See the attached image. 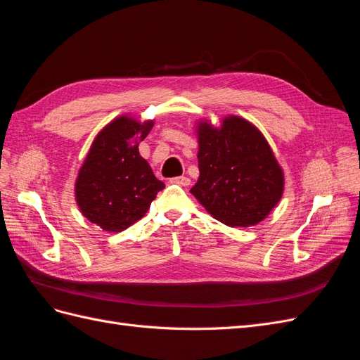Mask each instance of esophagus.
Segmentation results:
<instances>
[{
	"label": "esophagus",
	"instance_id": "1",
	"mask_svg": "<svg viewBox=\"0 0 360 360\" xmlns=\"http://www.w3.org/2000/svg\"><path fill=\"white\" fill-rule=\"evenodd\" d=\"M171 183L180 184V186H189V184H191V179H189V177H184V176H180V177L171 179Z\"/></svg>",
	"mask_w": 360,
	"mask_h": 360
}]
</instances>
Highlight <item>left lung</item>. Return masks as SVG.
Instances as JSON below:
<instances>
[{
  "label": "left lung",
  "instance_id": "1",
  "mask_svg": "<svg viewBox=\"0 0 360 360\" xmlns=\"http://www.w3.org/2000/svg\"><path fill=\"white\" fill-rule=\"evenodd\" d=\"M198 144L193 197L228 226L263 221L284 192V172L263 134L245 118L230 115L221 127L201 122Z\"/></svg>",
  "mask_w": 360,
  "mask_h": 360
}]
</instances>
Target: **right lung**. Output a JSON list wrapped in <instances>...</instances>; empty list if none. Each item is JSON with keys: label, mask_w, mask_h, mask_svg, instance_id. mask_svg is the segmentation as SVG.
<instances>
[{"label": "right lung", "mask_w": 360, "mask_h": 360, "mask_svg": "<svg viewBox=\"0 0 360 360\" xmlns=\"http://www.w3.org/2000/svg\"><path fill=\"white\" fill-rule=\"evenodd\" d=\"M153 122L122 115L93 141L75 183L76 202L90 222L120 233L139 221L159 191L165 188L139 155V143Z\"/></svg>", "instance_id": "right-lung-1"}]
</instances>
